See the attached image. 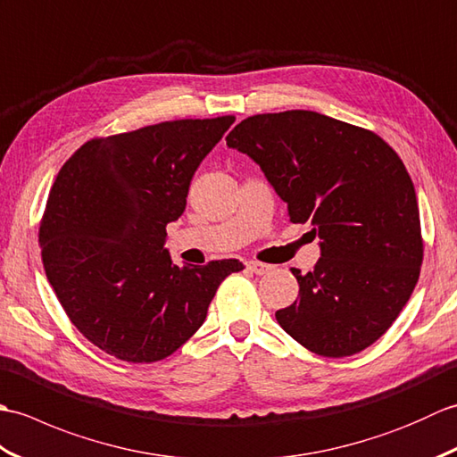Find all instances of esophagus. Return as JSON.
Listing matches in <instances>:
<instances>
[{"label": "esophagus", "instance_id": "esophagus-1", "mask_svg": "<svg viewBox=\"0 0 457 457\" xmlns=\"http://www.w3.org/2000/svg\"><path fill=\"white\" fill-rule=\"evenodd\" d=\"M247 269L251 270V273H255V275H267L270 269V265H265V263H259V261H249L247 263Z\"/></svg>", "mask_w": 457, "mask_h": 457}]
</instances>
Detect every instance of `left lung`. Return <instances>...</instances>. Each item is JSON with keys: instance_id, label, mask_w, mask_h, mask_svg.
I'll return each instance as SVG.
<instances>
[{"instance_id": "1", "label": "left lung", "mask_w": 457, "mask_h": 457, "mask_svg": "<svg viewBox=\"0 0 457 457\" xmlns=\"http://www.w3.org/2000/svg\"><path fill=\"white\" fill-rule=\"evenodd\" d=\"M226 141L259 164L290 221H312L320 239L314 270L293 269L298 298L277 322L318 355L363 352L409 303L422 265L419 202L399 154L308 110L253 115Z\"/></svg>"}]
</instances>
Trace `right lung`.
I'll use <instances>...</instances> for the list:
<instances>
[{"mask_svg":"<svg viewBox=\"0 0 457 457\" xmlns=\"http://www.w3.org/2000/svg\"><path fill=\"white\" fill-rule=\"evenodd\" d=\"M236 121H164L84 143L58 172L38 244L45 273L71 322L105 353L153 363L204 324L237 259L182 265L167 226L184 208L194 172Z\"/></svg>","mask_w":457,"mask_h":457,"instance_id":"obj_1","label":"right lung"}]
</instances>
